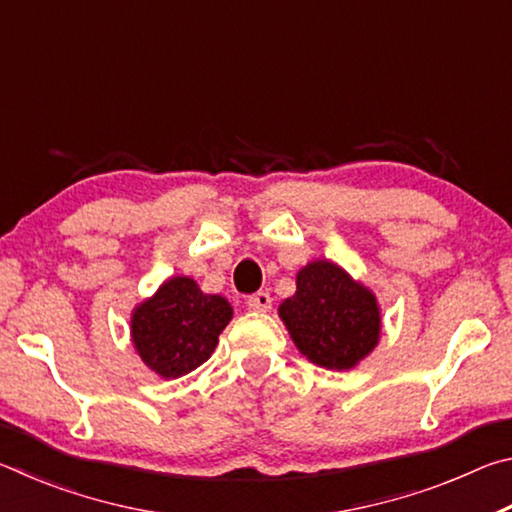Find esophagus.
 Segmentation results:
<instances>
[{"mask_svg": "<svg viewBox=\"0 0 512 512\" xmlns=\"http://www.w3.org/2000/svg\"><path fill=\"white\" fill-rule=\"evenodd\" d=\"M246 305H248V309H253V311H268L273 305V300L266 291H257V293H253V296H248Z\"/></svg>", "mask_w": 512, "mask_h": 512, "instance_id": "esophagus-1", "label": "esophagus"}]
</instances>
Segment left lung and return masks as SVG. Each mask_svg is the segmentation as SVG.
Segmentation results:
<instances>
[{
  "instance_id": "left-lung-1",
  "label": "left lung",
  "mask_w": 512,
  "mask_h": 512,
  "mask_svg": "<svg viewBox=\"0 0 512 512\" xmlns=\"http://www.w3.org/2000/svg\"><path fill=\"white\" fill-rule=\"evenodd\" d=\"M280 318L298 350L323 368L350 370L379 341L375 296L332 262L302 268Z\"/></svg>"
}]
</instances>
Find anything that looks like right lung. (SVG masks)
I'll return each mask as SVG.
<instances>
[{"label":"right lung","instance_id":"right-lung-1","mask_svg":"<svg viewBox=\"0 0 512 512\" xmlns=\"http://www.w3.org/2000/svg\"><path fill=\"white\" fill-rule=\"evenodd\" d=\"M230 318L228 300L205 296L189 277H171L135 309L133 343L146 366L176 379L210 359Z\"/></svg>","mask_w":512,"mask_h":512}]
</instances>
